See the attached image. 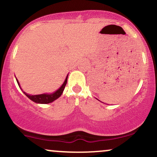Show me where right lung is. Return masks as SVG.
<instances>
[{"label":"right lung","instance_id":"add662e5","mask_svg":"<svg viewBox=\"0 0 157 157\" xmlns=\"http://www.w3.org/2000/svg\"><path fill=\"white\" fill-rule=\"evenodd\" d=\"M67 78H68V75H67V78H66L65 81H64L63 85L60 86V88H58L56 91H55L54 93H52V94H39V95H30V94H26L25 92H24L23 91V93L25 94L26 97L29 98L30 99L32 100L33 101H34V102H36V103H39V104L51 103L61 96V94H62V93H63L64 88H65L66 85H67ZM17 82L18 86H20V83H19L17 80Z\"/></svg>","mask_w":157,"mask_h":157}]
</instances>
